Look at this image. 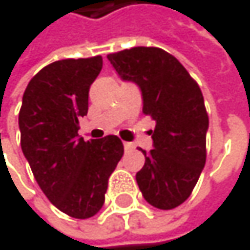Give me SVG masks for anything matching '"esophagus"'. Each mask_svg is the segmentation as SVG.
<instances>
[{"instance_id": "1", "label": "esophagus", "mask_w": 250, "mask_h": 250, "mask_svg": "<svg viewBox=\"0 0 250 250\" xmlns=\"http://www.w3.org/2000/svg\"><path fill=\"white\" fill-rule=\"evenodd\" d=\"M124 147H125V150H126V151H132V150L135 148V146H134L132 143H128V141H125V143H124Z\"/></svg>"}]
</instances>
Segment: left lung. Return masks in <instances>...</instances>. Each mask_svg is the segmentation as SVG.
<instances>
[{
	"mask_svg": "<svg viewBox=\"0 0 250 250\" xmlns=\"http://www.w3.org/2000/svg\"><path fill=\"white\" fill-rule=\"evenodd\" d=\"M124 81L135 82L143 113L156 121L153 148L144 153L137 184L158 209H174L188 199L206 162L209 118L202 91L186 67L156 47H134L107 56Z\"/></svg>",
	"mask_w": 250,
	"mask_h": 250,
	"instance_id": "obj_1",
	"label": "left lung"
}]
</instances>
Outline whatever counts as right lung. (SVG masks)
Wrapping results in <instances>:
<instances>
[{"label":"right lung","instance_id":"right-lung-1","mask_svg":"<svg viewBox=\"0 0 250 250\" xmlns=\"http://www.w3.org/2000/svg\"><path fill=\"white\" fill-rule=\"evenodd\" d=\"M102 67V56L45 66L27 83L19 113L21 151L38 186L57 209L78 220L102 209L109 177L124 154L116 135L83 141L78 134Z\"/></svg>","mask_w":250,"mask_h":250}]
</instances>
